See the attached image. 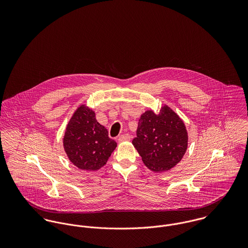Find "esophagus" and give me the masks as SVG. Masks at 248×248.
Instances as JSON below:
<instances>
[{
    "label": "esophagus",
    "instance_id": "34e87169",
    "mask_svg": "<svg viewBox=\"0 0 248 248\" xmlns=\"http://www.w3.org/2000/svg\"><path fill=\"white\" fill-rule=\"evenodd\" d=\"M130 140H131L130 135L124 134V135H121V136L118 138V142L129 141Z\"/></svg>",
    "mask_w": 248,
    "mask_h": 248
}]
</instances>
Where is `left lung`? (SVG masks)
<instances>
[{
	"instance_id": "left-lung-1",
	"label": "left lung",
	"mask_w": 248,
	"mask_h": 248,
	"mask_svg": "<svg viewBox=\"0 0 248 248\" xmlns=\"http://www.w3.org/2000/svg\"><path fill=\"white\" fill-rule=\"evenodd\" d=\"M133 144L143 163L150 170L161 173L181 160L187 150L188 135L179 116L164 106L158 114L151 109L142 114Z\"/></svg>"
}]
</instances>
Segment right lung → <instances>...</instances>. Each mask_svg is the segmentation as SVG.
Instances as JSON below:
<instances>
[{"mask_svg": "<svg viewBox=\"0 0 248 248\" xmlns=\"http://www.w3.org/2000/svg\"><path fill=\"white\" fill-rule=\"evenodd\" d=\"M64 149L71 162L81 170L96 171L106 164L116 147L93 110L80 106L73 113L64 136Z\"/></svg>", "mask_w": 248, "mask_h": 248, "instance_id": "add662e5", "label": "right lung"}]
</instances>
